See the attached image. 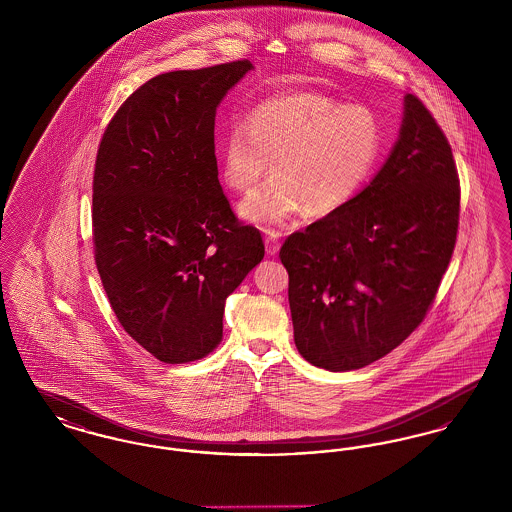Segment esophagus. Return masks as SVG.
Here are the masks:
<instances>
[{
    "mask_svg": "<svg viewBox=\"0 0 512 512\" xmlns=\"http://www.w3.org/2000/svg\"><path fill=\"white\" fill-rule=\"evenodd\" d=\"M280 249V240H278V232H270L268 230L267 236H265V251H267L268 257H274Z\"/></svg>",
    "mask_w": 512,
    "mask_h": 512,
    "instance_id": "obj_1",
    "label": "esophagus"
}]
</instances>
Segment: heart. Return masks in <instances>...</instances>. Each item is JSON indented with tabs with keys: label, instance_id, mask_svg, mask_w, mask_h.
Segmentation results:
<instances>
[{
	"label": "heart",
	"instance_id": "heart-1",
	"mask_svg": "<svg viewBox=\"0 0 512 512\" xmlns=\"http://www.w3.org/2000/svg\"><path fill=\"white\" fill-rule=\"evenodd\" d=\"M382 153V128L361 105L322 94H292L257 103L219 146L222 182L236 194L255 190L272 161L274 178L238 205L242 219L280 228L307 211L338 213L365 188Z\"/></svg>",
	"mask_w": 512,
	"mask_h": 512
}]
</instances>
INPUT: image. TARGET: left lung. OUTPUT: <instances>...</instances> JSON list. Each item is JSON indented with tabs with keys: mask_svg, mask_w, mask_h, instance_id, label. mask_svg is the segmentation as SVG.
I'll return each instance as SVG.
<instances>
[{
	"mask_svg": "<svg viewBox=\"0 0 512 512\" xmlns=\"http://www.w3.org/2000/svg\"><path fill=\"white\" fill-rule=\"evenodd\" d=\"M459 203L449 142L407 94L399 136L370 184L280 249L293 340L305 361L357 370L413 334L451 261Z\"/></svg>",
	"mask_w": 512,
	"mask_h": 512,
	"instance_id": "1",
	"label": "left lung"
}]
</instances>
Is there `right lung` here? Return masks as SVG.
<instances>
[{
    "mask_svg": "<svg viewBox=\"0 0 512 512\" xmlns=\"http://www.w3.org/2000/svg\"><path fill=\"white\" fill-rule=\"evenodd\" d=\"M253 71L234 61L147 80L109 122L94 172L96 265L122 328L180 365L222 340L226 297L265 257L222 192L215 117Z\"/></svg>",
    "mask_w": 512,
    "mask_h": 512,
    "instance_id": "add662e5",
    "label": "right lung"
}]
</instances>
